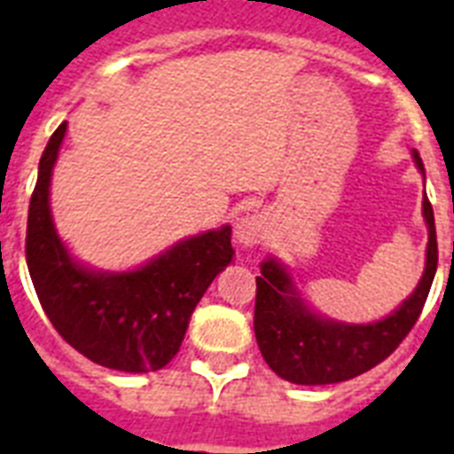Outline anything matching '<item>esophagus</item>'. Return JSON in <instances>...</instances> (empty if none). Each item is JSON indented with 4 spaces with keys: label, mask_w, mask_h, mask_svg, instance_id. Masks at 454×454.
I'll list each match as a JSON object with an SVG mask.
<instances>
[{
    "label": "esophagus",
    "mask_w": 454,
    "mask_h": 454,
    "mask_svg": "<svg viewBox=\"0 0 454 454\" xmlns=\"http://www.w3.org/2000/svg\"><path fill=\"white\" fill-rule=\"evenodd\" d=\"M269 233V219L263 214H247L235 223L233 238L242 247H254Z\"/></svg>",
    "instance_id": "1"
}]
</instances>
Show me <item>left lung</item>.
I'll list each match as a JSON object with an SVG mask.
<instances>
[{
    "mask_svg": "<svg viewBox=\"0 0 454 454\" xmlns=\"http://www.w3.org/2000/svg\"><path fill=\"white\" fill-rule=\"evenodd\" d=\"M412 160L424 176L419 153L412 151ZM422 214L429 228L422 278L398 309L374 323H341L320 316L301 297L287 266L276 256L263 259L262 276L256 278L254 334L263 360L278 377L303 387L337 384L372 370L398 348L422 313L438 266L436 223L427 192Z\"/></svg>",
    "mask_w": 454,
    "mask_h": 454,
    "instance_id": "left-lung-1",
    "label": "left lung"
}]
</instances>
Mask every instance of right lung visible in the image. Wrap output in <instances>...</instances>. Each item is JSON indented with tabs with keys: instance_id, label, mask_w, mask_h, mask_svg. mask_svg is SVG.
<instances>
[{
	"instance_id": "1",
	"label": "right lung",
	"mask_w": 454,
	"mask_h": 454,
	"mask_svg": "<svg viewBox=\"0 0 454 454\" xmlns=\"http://www.w3.org/2000/svg\"><path fill=\"white\" fill-rule=\"evenodd\" d=\"M63 122L39 160L27 212L25 259L46 317L74 351L120 372H155L181 348L192 310L233 262L231 226L191 235L131 270L77 262L60 240L49 205Z\"/></svg>"
}]
</instances>
